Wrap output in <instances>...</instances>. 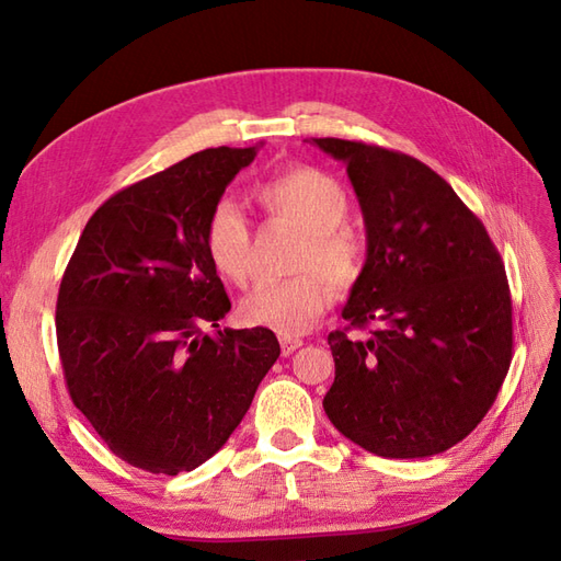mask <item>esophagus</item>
<instances>
[{"instance_id": "34e87169", "label": "esophagus", "mask_w": 561, "mask_h": 561, "mask_svg": "<svg viewBox=\"0 0 561 561\" xmlns=\"http://www.w3.org/2000/svg\"><path fill=\"white\" fill-rule=\"evenodd\" d=\"M279 344H282V356H289L301 347L304 340H299V337H279Z\"/></svg>"}]
</instances>
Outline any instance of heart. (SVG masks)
Segmentation results:
<instances>
[{"instance_id": "b5f03b06", "label": "heart", "mask_w": 561, "mask_h": 561, "mask_svg": "<svg viewBox=\"0 0 561 561\" xmlns=\"http://www.w3.org/2000/svg\"><path fill=\"white\" fill-rule=\"evenodd\" d=\"M257 205L301 229L304 243L294 270H323L332 282L347 287L362 270V243L344 221L350 217V195L337 178L291 165L255 185ZM205 248L221 277L248 284L253 274V233L241 207L224 197L211 207L205 224ZM332 301L330 284L316 272L265 282L245 296L241 316L248 325L267 328L282 337H299L311 330Z\"/></svg>"}]
</instances>
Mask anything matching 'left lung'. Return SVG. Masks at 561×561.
<instances>
[{
  "label": "left lung",
  "instance_id": "left-lung-1",
  "mask_svg": "<svg viewBox=\"0 0 561 561\" xmlns=\"http://www.w3.org/2000/svg\"><path fill=\"white\" fill-rule=\"evenodd\" d=\"M311 145L347 165L366 226V262L342 318L371 330L328 335V420L380 458L436 456L482 422L508 374L504 262L482 221L422 161L335 137Z\"/></svg>",
  "mask_w": 561,
  "mask_h": 561
}]
</instances>
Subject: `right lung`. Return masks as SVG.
Instances as JSON below:
<instances>
[{"label":"right lung","mask_w":561,"mask_h":561,"mask_svg":"<svg viewBox=\"0 0 561 561\" xmlns=\"http://www.w3.org/2000/svg\"><path fill=\"white\" fill-rule=\"evenodd\" d=\"M260 147L197 151L115 193L65 270L55 325L71 402L135 468H199L279 356L267 328H219L231 301L205 248L211 207Z\"/></svg>","instance_id":"obj_1"}]
</instances>
